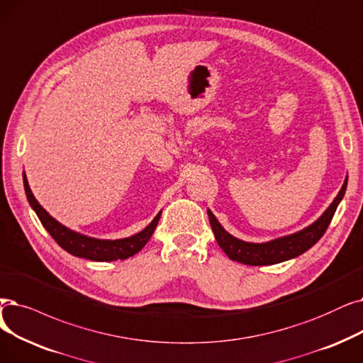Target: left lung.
<instances>
[{
  "instance_id": "8db88e82",
  "label": "left lung",
  "mask_w": 363,
  "mask_h": 363,
  "mask_svg": "<svg viewBox=\"0 0 363 363\" xmlns=\"http://www.w3.org/2000/svg\"><path fill=\"white\" fill-rule=\"evenodd\" d=\"M345 188H347V178H345L335 200L330 203V206L325 211V213L316 220V223H313L311 225L301 231L294 233L291 235H285V238H280L272 242L247 243L233 238L231 234H228L223 227H220L215 215L208 209L211 227L219 247L225 252L230 259L246 265L277 264L304 254L306 250H308L313 245H316L320 240L326 228L329 227L330 220H333V216L338 208L340 201L342 200Z\"/></svg>"
}]
</instances>
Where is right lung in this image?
I'll return each instance as SVG.
<instances>
[{
    "label": "right lung",
    "instance_id": "add662e5",
    "mask_svg": "<svg viewBox=\"0 0 363 363\" xmlns=\"http://www.w3.org/2000/svg\"><path fill=\"white\" fill-rule=\"evenodd\" d=\"M23 185H25V193L28 197V201L40 218L43 227L49 231V234L55 239V242L67 252H69L74 257H80L91 261H117V259H125L129 257H133L135 254L143 249L147 242L151 239V235L159 224L160 215H157L152 223L144 228L140 233L132 235L128 239H118V240H99L87 238L80 233H75L67 227L62 225L55 218H52L47 213L41 204L34 197L33 191L28 185V179L23 173Z\"/></svg>",
    "mask_w": 363,
    "mask_h": 363
}]
</instances>
